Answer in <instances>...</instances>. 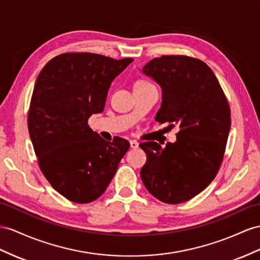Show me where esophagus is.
Wrapping results in <instances>:
<instances>
[{
	"label": "esophagus",
	"mask_w": 260,
	"mask_h": 260,
	"mask_svg": "<svg viewBox=\"0 0 260 260\" xmlns=\"http://www.w3.org/2000/svg\"><path fill=\"white\" fill-rule=\"evenodd\" d=\"M129 144H131V148H138L139 146V144L136 141H131Z\"/></svg>",
	"instance_id": "34e87169"
}]
</instances>
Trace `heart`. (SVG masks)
<instances>
[{
	"label": "heart",
	"instance_id": "1",
	"mask_svg": "<svg viewBox=\"0 0 260 260\" xmlns=\"http://www.w3.org/2000/svg\"><path fill=\"white\" fill-rule=\"evenodd\" d=\"M146 84H150L148 81H146V80H138V81L135 82L134 86H139V85H146Z\"/></svg>",
	"mask_w": 260,
	"mask_h": 260
}]
</instances>
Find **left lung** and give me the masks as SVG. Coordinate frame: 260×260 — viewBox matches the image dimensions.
<instances>
[{
	"label": "left lung",
	"instance_id": "left-lung-1",
	"mask_svg": "<svg viewBox=\"0 0 260 260\" xmlns=\"http://www.w3.org/2000/svg\"><path fill=\"white\" fill-rule=\"evenodd\" d=\"M143 72L162 89L156 121L168 123V128L178 125L180 131L165 148L152 141L139 145L147 156L141 178L161 202L182 203L217 175L231 128L230 104L217 78L200 59L161 56L144 66Z\"/></svg>",
	"mask_w": 260,
	"mask_h": 260
}]
</instances>
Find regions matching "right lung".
Masks as SVG:
<instances>
[{"label":"right lung","instance_id":"right-lung-1","mask_svg":"<svg viewBox=\"0 0 260 260\" xmlns=\"http://www.w3.org/2000/svg\"><path fill=\"white\" fill-rule=\"evenodd\" d=\"M133 58L113 59L92 52H64L45 64L29 104V136L43 175L75 203L101 197L129 143L106 142L88 124L104 110L110 85Z\"/></svg>","mask_w":260,"mask_h":260}]
</instances>
